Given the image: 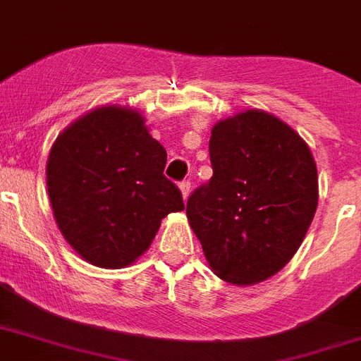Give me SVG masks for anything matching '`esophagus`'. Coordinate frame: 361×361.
I'll use <instances>...</instances> for the list:
<instances>
[{"instance_id":"1","label":"esophagus","mask_w":361,"mask_h":361,"mask_svg":"<svg viewBox=\"0 0 361 361\" xmlns=\"http://www.w3.org/2000/svg\"><path fill=\"white\" fill-rule=\"evenodd\" d=\"M178 188H180V193H183L184 201H188V197H190V192H192V186H190V183H188V180H184V183L178 184Z\"/></svg>"}]
</instances>
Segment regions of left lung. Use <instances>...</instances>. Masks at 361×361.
I'll return each mask as SVG.
<instances>
[{
	"label": "left lung",
	"instance_id": "1",
	"mask_svg": "<svg viewBox=\"0 0 361 361\" xmlns=\"http://www.w3.org/2000/svg\"><path fill=\"white\" fill-rule=\"evenodd\" d=\"M214 177L190 195L188 223L214 274L237 286L276 276L318 208L312 151L272 113L246 109L212 128Z\"/></svg>",
	"mask_w": 361,
	"mask_h": 361
}]
</instances>
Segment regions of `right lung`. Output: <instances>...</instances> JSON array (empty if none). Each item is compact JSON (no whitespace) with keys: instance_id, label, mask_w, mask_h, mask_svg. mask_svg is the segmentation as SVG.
I'll use <instances>...</instances> for the list:
<instances>
[{"instance_id":"1","label":"right lung","mask_w":361,"mask_h":361,"mask_svg":"<svg viewBox=\"0 0 361 361\" xmlns=\"http://www.w3.org/2000/svg\"><path fill=\"white\" fill-rule=\"evenodd\" d=\"M164 166L166 149L133 107H94L58 135L47 159L49 201L82 259L100 269L129 267L149 248L162 219L184 210Z\"/></svg>"}]
</instances>
